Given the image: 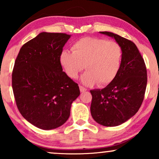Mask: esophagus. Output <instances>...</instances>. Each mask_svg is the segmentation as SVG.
<instances>
[{
	"mask_svg": "<svg viewBox=\"0 0 159 159\" xmlns=\"http://www.w3.org/2000/svg\"><path fill=\"white\" fill-rule=\"evenodd\" d=\"M79 88H80V91H81V93L85 92V91L87 90V89H86L85 87H84L83 86H79Z\"/></svg>",
	"mask_w": 159,
	"mask_h": 159,
	"instance_id": "34e87169",
	"label": "esophagus"
}]
</instances>
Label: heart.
I'll return each mask as SVG.
<instances>
[{"mask_svg": "<svg viewBox=\"0 0 159 159\" xmlns=\"http://www.w3.org/2000/svg\"><path fill=\"white\" fill-rule=\"evenodd\" d=\"M72 52L64 51L61 63L69 78H76L85 66L87 72L81 81L98 86L110 84L116 78L121 66L123 50L116 42L95 37L78 40L72 46Z\"/></svg>", "mask_w": 159, "mask_h": 159, "instance_id": "1", "label": "heart"}]
</instances>
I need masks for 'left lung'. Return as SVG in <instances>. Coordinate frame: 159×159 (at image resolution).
Segmentation results:
<instances>
[{
    "mask_svg": "<svg viewBox=\"0 0 159 159\" xmlns=\"http://www.w3.org/2000/svg\"><path fill=\"white\" fill-rule=\"evenodd\" d=\"M114 38L123 50L117 75L105 88L90 90V112L100 125L116 126L125 123L141 106L147 84L143 58L133 42L111 32H100Z\"/></svg>",
    "mask_w": 159,
    "mask_h": 159,
    "instance_id": "1",
    "label": "left lung"
}]
</instances>
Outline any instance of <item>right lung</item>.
<instances>
[{
    "mask_svg": "<svg viewBox=\"0 0 159 159\" xmlns=\"http://www.w3.org/2000/svg\"><path fill=\"white\" fill-rule=\"evenodd\" d=\"M70 35L40 33L22 45L12 74L14 97L29 123L44 130L64 124L72 102L80 95L78 84L63 72L61 55Z\"/></svg>",
    "mask_w": 159,
    "mask_h": 159,
    "instance_id": "add662e5",
    "label": "right lung"
}]
</instances>
